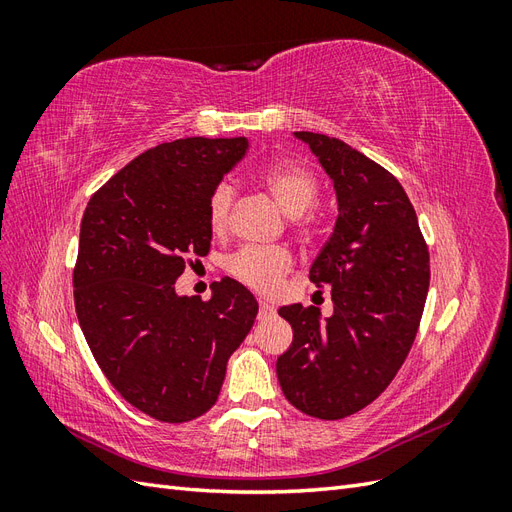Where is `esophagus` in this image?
I'll list each match as a JSON object with an SVG mask.
<instances>
[{
	"instance_id": "34e87169",
	"label": "esophagus",
	"mask_w": 512,
	"mask_h": 512,
	"mask_svg": "<svg viewBox=\"0 0 512 512\" xmlns=\"http://www.w3.org/2000/svg\"><path fill=\"white\" fill-rule=\"evenodd\" d=\"M275 314V309H273V305L271 303H267V301H260V309H258V320H267L269 316H273Z\"/></svg>"
}]
</instances>
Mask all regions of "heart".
I'll list each match as a JSON object with an SVG mask.
<instances>
[{
  "label": "heart",
  "mask_w": 512,
  "mask_h": 512,
  "mask_svg": "<svg viewBox=\"0 0 512 512\" xmlns=\"http://www.w3.org/2000/svg\"><path fill=\"white\" fill-rule=\"evenodd\" d=\"M258 183L275 198L277 205L292 215L299 228L309 230L316 226L318 211L314 203L318 179L305 164L292 160L275 162L262 170ZM232 207H235V188L230 183H220L207 203V218L215 235H224L228 230ZM292 262L294 258L286 247H243L228 260V273L258 292H273L292 269Z\"/></svg>",
  "instance_id": "heart-1"
}]
</instances>
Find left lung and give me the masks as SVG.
<instances>
[{
    "label": "left lung",
    "mask_w": 512,
    "mask_h": 512,
    "mask_svg": "<svg viewBox=\"0 0 512 512\" xmlns=\"http://www.w3.org/2000/svg\"><path fill=\"white\" fill-rule=\"evenodd\" d=\"M333 181L337 222L309 280L331 286L333 316L280 307L292 344L277 359L290 404L324 421L369 406L404 365L429 290V250L406 190L389 170L344 141L294 132Z\"/></svg>",
    "instance_id": "8db88e82"
}]
</instances>
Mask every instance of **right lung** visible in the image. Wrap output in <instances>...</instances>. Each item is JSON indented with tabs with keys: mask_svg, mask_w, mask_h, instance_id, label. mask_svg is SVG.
Returning <instances> with one entry per match:
<instances>
[{
	"mask_svg": "<svg viewBox=\"0 0 512 512\" xmlns=\"http://www.w3.org/2000/svg\"><path fill=\"white\" fill-rule=\"evenodd\" d=\"M247 151V138H179L147 149L87 203L72 275L83 335L117 393L162 423L218 401L226 363L254 327L243 284L213 282L211 299L179 297L188 256H207V203Z\"/></svg>",
	"mask_w": 512,
	"mask_h": 512,
	"instance_id": "1",
	"label": "right lung"
}]
</instances>
